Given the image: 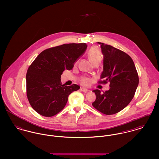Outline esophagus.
<instances>
[{"label": "esophagus", "mask_w": 159, "mask_h": 159, "mask_svg": "<svg viewBox=\"0 0 159 159\" xmlns=\"http://www.w3.org/2000/svg\"><path fill=\"white\" fill-rule=\"evenodd\" d=\"M80 90L82 91V92H87L88 91H89L88 89H86V88H81L80 89Z\"/></svg>", "instance_id": "esophagus-1"}]
</instances>
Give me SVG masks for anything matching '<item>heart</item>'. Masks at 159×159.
<instances>
[{"label":"heart","instance_id":"heart-1","mask_svg":"<svg viewBox=\"0 0 159 159\" xmlns=\"http://www.w3.org/2000/svg\"><path fill=\"white\" fill-rule=\"evenodd\" d=\"M89 58L92 64H100L102 59V54L97 46L92 47L89 51ZM91 80L86 77H83L81 79L80 83L84 86H89L91 84Z\"/></svg>","mask_w":159,"mask_h":159}]
</instances>
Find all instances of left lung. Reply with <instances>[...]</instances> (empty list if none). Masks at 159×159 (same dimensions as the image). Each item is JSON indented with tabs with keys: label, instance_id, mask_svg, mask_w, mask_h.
Masks as SVG:
<instances>
[{
	"label": "left lung",
	"instance_id": "1",
	"mask_svg": "<svg viewBox=\"0 0 159 159\" xmlns=\"http://www.w3.org/2000/svg\"><path fill=\"white\" fill-rule=\"evenodd\" d=\"M103 55V70L100 83L110 82V89L95 92L96 99L92 106L107 115L117 113L125 108L133 99L139 83V78L132 59L113 46L98 42Z\"/></svg>",
	"mask_w": 159,
	"mask_h": 159
}]
</instances>
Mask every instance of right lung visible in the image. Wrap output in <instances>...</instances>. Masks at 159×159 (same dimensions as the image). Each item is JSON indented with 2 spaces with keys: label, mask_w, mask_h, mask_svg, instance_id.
<instances>
[{
  "label": "right lung",
  "mask_w": 159,
  "mask_h": 159,
  "mask_svg": "<svg viewBox=\"0 0 159 159\" xmlns=\"http://www.w3.org/2000/svg\"><path fill=\"white\" fill-rule=\"evenodd\" d=\"M86 43H69L46 49L29 66L26 74V90L32 108L45 117H51L65 107L68 95L80 87L62 84L61 78L66 70H71L84 53Z\"/></svg>",
  "instance_id": "obj_1"
}]
</instances>
